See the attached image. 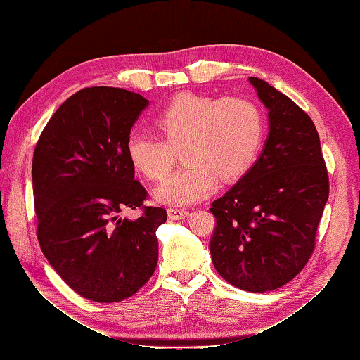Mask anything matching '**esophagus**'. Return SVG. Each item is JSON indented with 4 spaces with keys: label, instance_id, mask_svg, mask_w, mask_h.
I'll use <instances>...</instances> for the list:
<instances>
[{
    "label": "esophagus",
    "instance_id": "34e87169",
    "mask_svg": "<svg viewBox=\"0 0 360 360\" xmlns=\"http://www.w3.org/2000/svg\"><path fill=\"white\" fill-rule=\"evenodd\" d=\"M189 216V212L186 209H179V207H169L168 209V217L172 221H180Z\"/></svg>",
    "mask_w": 360,
    "mask_h": 360
}]
</instances>
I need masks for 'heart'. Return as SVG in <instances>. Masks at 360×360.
Returning a JSON list of instances; mask_svg holds the SVG:
<instances>
[{
    "label": "heart",
    "instance_id": "heart-1",
    "mask_svg": "<svg viewBox=\"0 0 360 360\" xmlns=\"http://www.w3.org/2000/svg\"><path fill=\"white\" fill-rule=\"evenodd\" d=\"M162 138L147 132L129 134L126 153L143 176L160 180L172 162V148H183L186 168L172 172L155 191L163 204L188 205L216 189L219 176L230 181L252 167L264 138L259 108L243 97L214 99L183 93L156 115Z\"/></svg>",
    "mask_w": 360,
    "mask_h": 360
}]
</instances>
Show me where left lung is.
I'll return each mask as SVG.
<instances>
[{"label":"left lung","instance_id":"obj_1","mask_svg":"<svg viewBox=\"0 0 360 360\" xmlns=\"http://www.w3.org/2000/svg\"><path fill=\"white\" fill-rule=\"evenodd\" d=\"M267 108L263 151L245 176L212 202L213 266L231 285L264 292L285 285L308 263L329 177L312 120L269 82L249 78Z\"/></svg>","mask_w":360,"mask_h":360}]
</instances>
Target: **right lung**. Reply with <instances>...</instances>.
<instances>
[{
    "label": "right lung",
    "mask_w": 360,
    "mask_h": 360,
    "mask_svg": "<svg viewBox=\"0 0 360 360\" xmlns=\"http://www.w3.org/2000/svg\"><path fill=\"white\" fill-rule=\"evenodd\" d=\"M138 93L91 86L70 96L48 122L32 156L37 237L49 264L79 296L111 303L135 294L158 264L162 207L120 216L147 197L126 141L148 106Z\"/></svg>",
    "instance_id": "right-lung-1"
}]
</instances>
